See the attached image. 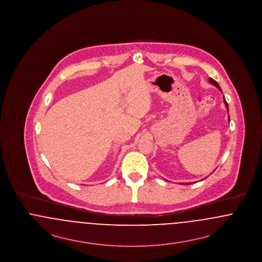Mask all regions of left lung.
I'll return each instance as SVG.
<instances>
[{"label": "left lung", "mask_w": 262, "mask_h": 262, "mask_svg": "<svg viewBox=\"0 0 262 262\" xmlns=\"http://www.w3.org/2000/svg\"><path fill=\"white\" fill-rule=\"evenodd\" d=\"M209 81H210V83H211V84L215 85V86L218 88L220 91H222V90H221V88H220V85L217 83V81H215V80H214L213 78H211V77L209 78ZM223 100H224L225 106H226L227 110L229 111V106H228V103H227V101H226V99H225V97H223ZM229 122H230V117H229ZM190 184H191V183H188V184H186V185H190Z\"/></svg>", "instance_id": "8db88e82"}]
</instances>
